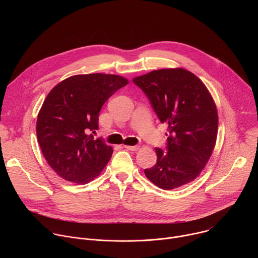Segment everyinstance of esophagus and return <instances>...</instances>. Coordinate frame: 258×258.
<instances>
[{
    "mask_svg": "<svg viewBox=\"0 0 258 258\" xmlns=\"http://www.w3.org/2000/svg\"><path fill=\"white\" fill-rule=\"evenodd\" d=\"M124 148L130 151H137L140 147L139 146H124Z\"/></svg>",
    "mask_w": 258,
    "mask_h": 258,
    "instance_id": "34e87169",
    "label": "esophagus"
}]
</instances>
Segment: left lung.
Wrapping results in <instances>:
<instances>
[{"instance_id": "1", "label": "left lung", "mask_w": 258, "mask_h": 258, "mask_svg": "<svg viewBox=\"0 0 258 258\" xmlns=\"http://www.w3.org/2000/svg\"><path fill=\"white\" fill-rule=\"evenodd\" d=\"M161 123L168 124L165 151L155 148L157 162L145 174L163 190L178 188L199 175L217 136V111L205 85L192 72L159 69L135 78Z\"/></svg>"}]
</instances>
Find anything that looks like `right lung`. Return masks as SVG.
I'll return each instance as SVG.
<instances>
[{"mask_svg": "<svg viewBox=\"0 0 258 258\" xmlns=\"http://www.w3.org/2000/svg\"><path fill=\"white\" fill-rule=\"evenodd\" d=\"M127 84L119 76L92 73L70 77L49 93L36 120V136L58 175L85 185L104 169L113 149L93 134L104 103Z\"/></svg>", "mask_w": 258, "mask_h": 258, "instance_id": "obj_1", "label": "right lung"}]
</instances>
